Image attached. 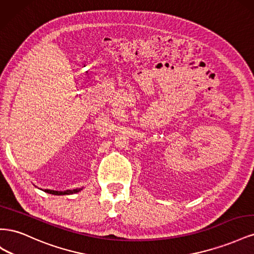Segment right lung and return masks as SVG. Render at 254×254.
<instances>
[{"mask_svg": "<svg viewBox=\"0 0 254 254\" xmlns=\"http://www.w3.org/2000/svg\"><path fill=\"white\" fill-rule=\"evenodd\" d=\"M82 190L81 189H74V190H44L45 193H49L52 195H71L76 194Z\"/></svg>", "mask_w": 254, "mask_h": 254, "instance_id": "1", "label": "right lung"}]
</instances>
